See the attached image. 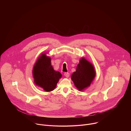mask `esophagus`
Here are the masks:
<instances>
[{"label": "esophagus", "mask_w": 131, "mask_h": 131, "mask_svg": "<svg viewBox=\"0 0 131 131\" xmlns=\"http://www.w3.org/2000/svg\"><path fill=\"white\" fill-rule=\"evenodd\" d=\"M64 76L66 77V78H68L69 76V72H65L64 73Z\"/></svg>", "instance_id": "obj_1"}]
</instances>
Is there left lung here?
<instances>
[{
	"instance_id": "1",
	"label": "left lung",
	"mask_w": 131,
	"mask_h": 131,
	"mask_svg": "<svg viewBox=\"0 0 131 131\" xmlns=\"http://www.w3.org/2000/svg\"><path fill=\"white\" fill-rule=\"evenodd\" d=\"M95 74L93 65L82 58L77 65L76 71L72 74L71 78L75 86L81 91L90 85Z\"/></svg>"
}]
</instances>
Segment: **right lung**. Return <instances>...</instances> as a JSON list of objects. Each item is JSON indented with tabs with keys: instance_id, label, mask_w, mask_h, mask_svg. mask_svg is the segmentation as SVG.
Segmentation results:
<instances>
[{
	"instance_id": "obj_1",
	"label": "right lung",
	"mask_w": 131,
	"mask_h": 131,
	"mask_svg": "<svg viewBox=\"0 0 131 131\" xmlns=\"http://www.w3.org/2000/svg\"><path fill=\"white\" fill-rule=\"evenodd\" d=\"M34 82L46 92L53 91L57 86L62 74L54 70L51 64V58L43 53L37 60L33 70Z\"/></svg>"
}]
</instances>
